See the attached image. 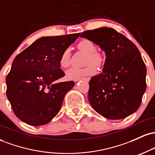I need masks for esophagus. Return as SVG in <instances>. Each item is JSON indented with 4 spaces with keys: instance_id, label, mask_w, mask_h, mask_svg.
<instances>
[{
    "instance_id": "esophagus-1",
    "label": "esophagus",
    "mask_w": 155,
    "mask_h": 155,
    "mask_svg": "<svg viewBox=\"0 0 155 155\" xmlns=\"http://www.w3.org/2000/svg\"><path fill=\"white\" fill-rule=\"evenodd\" d=\"M90 77H85V78H84V79H83V80H85V81H90Z\"/></svg>"
}]
</instances>
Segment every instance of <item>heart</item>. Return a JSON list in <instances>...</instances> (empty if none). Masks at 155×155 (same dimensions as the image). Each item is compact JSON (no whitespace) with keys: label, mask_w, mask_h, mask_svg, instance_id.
<instances>
[{"label":"heart","mask_w":155,"mask_h":155,"mask_svg":"<svg viewBox=\"0 0 155 155\" xmlns=\"http://www.w3.org/2000/svg\"><path fill=\"white\" fill-rule=\"evenodd\" d=\"M77 47L80 50L87 54L86 63L88 65L84 68H72L69 69L66 72V77L67 79L70 80H79L82 79L84 76L93 75L97 71V68L94 64H95L97 66H101L105 60L104 53L98 50H96L95 44L91 40L87 38L82 39L78 43ZM70 56V49L67 48L60 55L59 61L60 66L63 68L69 66ZM93 63H94V64Z\"/></svg>","instance_id":"obj_1"}]
</instances>
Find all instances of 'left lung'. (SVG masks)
<instances>
[{"label": "left lung", "mask_w": 155, "mask_h": 155, "mask_svg": "<svg viewBox=\"0 0 155 155\" xmlns=\"http://www.w3.org/2000/svg\"><path fill=\"white\" fill-rule=\"evenodd\" d=\"M81 37L100 46L106 55L103 73L90 81L88 99L96 112L109 120L134 113L147 88V68L136 46L111 28L81 33Z\"/></svg>", "instance_id": "obj_1"}]
</instances>
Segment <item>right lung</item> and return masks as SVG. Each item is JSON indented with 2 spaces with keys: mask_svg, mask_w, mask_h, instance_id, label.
I'll return each instance as SVG.
<instances>
[{
  "mask_svg": "<svg viewBox=\"0 0 155 155\" xmlns=\"http://www.w3.org/2000/svg\"><path fill=\"white\" fill-rule=\"evenodd\" d=\"M80 33L42 37L16 56L7 74L6 96L17 118L32 126L49 123L59 112L73 81L54 83L65 76L60 55Z\"/></svg>",
  "mask_w": 155,
  "mask_h": 155,
  "instance_id": "1",
  "label": "right lung"
}]
</instances>
